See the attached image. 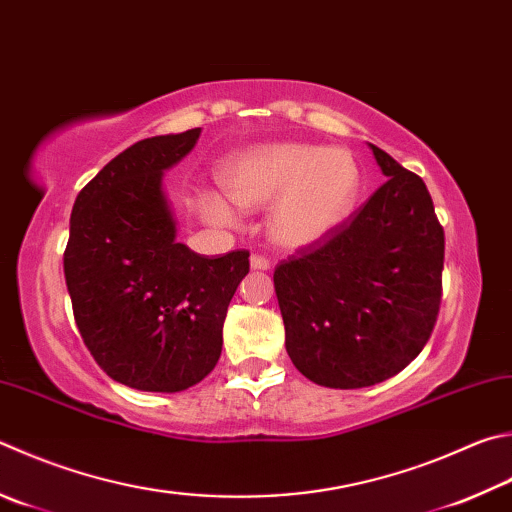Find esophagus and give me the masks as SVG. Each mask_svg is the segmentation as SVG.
<instances>
[{
  "mask_svg": "<svg viewBox=\"0 0 512 512\" xmlns=\"http://www.w3.org/2000/svg\"><path fill=\"white\" fill-rule=\"evenodd\" d=\"M250 268H255V271H268L271 262L264 255H250Z\"/></svg>",
  "mask_w": 512,
  "mask_h": 512,
  "instance_id": "34e87169",
  "label": "esophagus"
}]
</instances>
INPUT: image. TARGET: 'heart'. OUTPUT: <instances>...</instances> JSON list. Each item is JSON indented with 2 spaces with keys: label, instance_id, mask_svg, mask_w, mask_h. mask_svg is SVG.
<instances>
[{
  "label": "heart",
  "instance_id": "1",
  "mask_svg": "<svg viewBox=\"0 0 512 512\" xmlns=\"http://www.w3.org/2000/svg\"><path fill=\"white\" fill-rule=\"evenodd\" d=\"M228 197L244 208L275 203L268 235L277 246L300 250L331 237L356 208L360 170L345 150L309 143H271L239 152L221 167ZM201 208L219 221L232 219L230 203L201 194Z\"/></svg>",
  "mask_w": 512,
  "mask_h": 512
}]
</instances>
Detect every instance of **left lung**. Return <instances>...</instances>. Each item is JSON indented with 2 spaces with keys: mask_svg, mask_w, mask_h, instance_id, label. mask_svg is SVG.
Listing matches in <instances>:
<instances>
[{
  "mask_svg": "<svg viewBox=\"0 0 512 512\" xmlns=\"http://www.w3.org/2000/svg\"><path fill=\"white\" fill-rule=\"evenodd\" d=\"M387 181L331 237L275 268L286 351L313 383L369 387L430 340L445 235L418 174L369 145Z\"/></svg>",
  "mask_w": 512,
  "mask_h": 512,
  "instance_id": "1",
  "label": "left lung"
}]
</instances>
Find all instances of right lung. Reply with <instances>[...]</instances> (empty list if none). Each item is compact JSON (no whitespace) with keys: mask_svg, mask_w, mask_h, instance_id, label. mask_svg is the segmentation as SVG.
Instances as JSON below:
<instances>
[{"mask_svg":"<svg viewBox=\"0 0 512 512\" xmlns=\"http://www.w3.org/2000/svg\"><path fill=\"white\" fill-rule=\"evenodd\" d=\"M201 127L138 141L80 190L64 277L73 318L109 378L141 392H183L215 369L248 250L197 255L176 241L163 172Z\"/></svg>","mask_w":512,"mask_h":512,"instance_id":"right-lung-1","label":"right lung"}]
</instances>
